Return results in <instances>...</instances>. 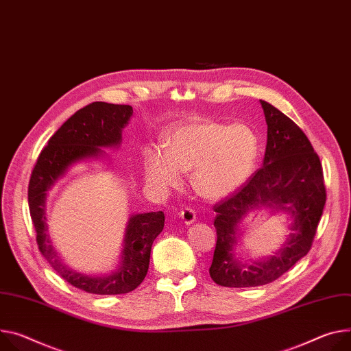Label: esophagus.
<instances>
[{
    "label": "esophagus",
    "instance_id": "esophagus-1",
    "mask_svg": "<svg viewBox=\"0 0 351 351\" xmlns=\"http://www.w3.org/2000/svg\"><path fill=\"white\" fill-rule=\"evenodd\" d=\"M180 218H182V221L184 222L186 226L193 224V222L196 221L195 210H193V208H190V207H186L184 210H182V211H180Z\"/></svg>",
    "mask_w": 351,
    "mask_h": 351
}]
</instances>
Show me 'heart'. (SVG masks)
<instances>
[{"mask_svg": "<svg viewBox=\"0 0 351 351\" xmlns=\"http://www.w3.org/2000/svg\"><path fill=\"white\" fill-rule=\"evenodd\" d=\"M259 137L249 125H227L204 120L172 129L167 148L145 151L147 179L158 187L176 186L182 171H192L196 192L210 200L226 199L253 173L259 156Z\"/></svg>", "mask_w": 351, "mask_h": 351, "instance_id": "obj_1", "label": "heart"}]
</instances>
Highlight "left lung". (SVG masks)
Returning a JSON list of instances; mask_svg holds the SVG:
<instances>
[{"instance_id": "left-lung-1", "label": "left lung", "mask_w": 351, "mask_h": 351, "mask_svg": "<svg viewBox=\"0 0 351 351\" xmlns=\"http://www.w3.org/2000/svg\"><path fill=\"white\" fill-rule=\"evenodd\" d=\"M267 124L263 167L235 192L214 206L217 243L211 278L222 287H258L289 271L312 246L326 203L319 156L300 127L273 105L261 101ZM267 208L291 215V234L271 257L250 260L236 253L247 214Z\"/></svg>"}]
</instances>
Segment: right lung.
Segmentation results:
<instances>
[{
	"label": "right lung",
	"mask_w": 351,
	"mask_h": 351,
	"mask_svg": "<svg viewBox=\"0 0 351 351\" xmlns=\"http://www.w3.org/2000/svg\"><path fill=\"white\" fill-rule=\"evenodd\" d=\"M132 116L133 108L129 105L93 102L80 109L51 136L29 180V211L40 253L62 278L89 294L116 295L137 289L147 276L151 246L164 230L165 214L162 211L133 214L124 230L117 267L109 274L89 276L69 267L54 249L47 232V193L73 165L88 159L106 158L102 148L119 147L121 132Z\"/></svg>",
	"instance_id": "obj_1"
}]
</instances>
